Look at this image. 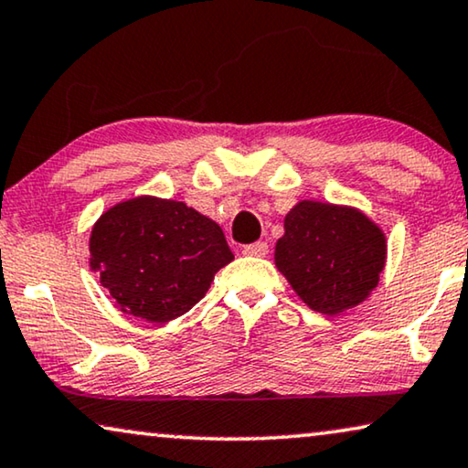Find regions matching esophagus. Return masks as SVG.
<instances>
[{"label":"esophagus","instance_id":"esophagus-1","mask_svg":"<svg viewBox=\"0 0 468 468\" xmlns=\"http://www.w3.org/2000/svg\"><path fill=\"white\" fill-rule=\"evenodd\" d=\"M241 252L246 256H265L269 252V246L267 241H254V243H248V246H243Z\"/></svg>","mask_w":468,"mask_h":468}]
</instances>
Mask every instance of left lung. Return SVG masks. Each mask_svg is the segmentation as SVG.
Listing matches in <instances>:
<instances>
[{"label": "left lung", "instance_id": "left-lung-1", "mask_svg": "<svg viewBox=\"0 0 468 468\" xmlns=\"http://www.w3.org/2000/svg\"><path fill=\"white\" fill-rule=\"evenodd\" d=\"M275 265L314 312L339 314L378 286L386 239L356 209L303 201L284 220Z\"/></svg>", "mask_w": 468, "mask_h": 468}]
</instances>
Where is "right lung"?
Here are the masks:
<instances>
[{"label": "right lung", "mask_w": 468, "mask_h": 468, "mask_svg": "<svg viewBox=\"0 0 468 468\" xmlns=\"http://www.w3.org/2000/svg\"><path fill=\"white\" fill-rule=\"evenodd\" d=\"M90 256L116 307L150 322L193 309L233 261L214 220L180 201L153 197L105 212L90 235Z\"/></svg>", "instance_id": "right-lung-1"}]
</instances>
